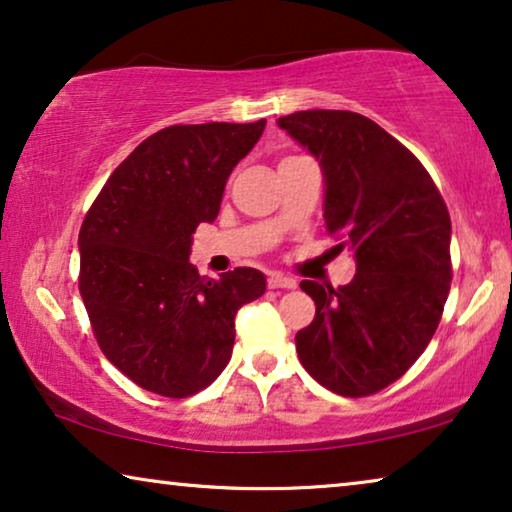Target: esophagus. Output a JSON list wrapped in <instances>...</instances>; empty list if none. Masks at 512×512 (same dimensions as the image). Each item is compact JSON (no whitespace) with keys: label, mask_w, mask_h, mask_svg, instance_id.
<instances>
[{"label":"esophagus","mask_w":512,"mask_h":512,"mask_svg":"<svg viewBox=\"0 0 512 512\" xmlns=\"http://www.w3.org/2000/svg\"><path fill=\"white\" fill-rule=\"evenodd\" d=\"M269 287L271 289H292V287H296V280H292V278H285L282 276V273H271L269 276Z\"/></svg>","instance_id":"esophagus-1"}]
</instances>
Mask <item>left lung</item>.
Listing matches in <instances>:
<instances>
[{
	"label": "left lung",
	"mask_w": 512,
	"mask_h": 512,
	"mask_svg": "<svg viewBox=\"0 0 512 512\" xmlns=\"http://www.w3.org/2000/svg\"><path fill=\"white\" fill-rule=\"evenodd\" d=\"M324 174V223L356 262L349 285L303 280L317 305L296 333L303 368L347 398L377 393L430 345L451 289V216L407 147L347 110L278 119Z\"/></svg>",
	"instance_id": "obj_1"
}]
</instances>
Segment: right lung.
Wrapping results in <instances>:
<instances>
[{
	"mask_svg": "<svg viewBox=\"0 0 512 512\" xmlns=\"http://www.w3.org/2000/svg\"><path fill=\"white\" fill-rule=\"evenodd\" d=\"M264 126L163 128L112 172L82 223L80 294L91 329L144 391L188 398L207 388L230 363L236 312L266 292L257 269L213 280L188 262L197 225L216 220L227 177Z\"/></svg>",
	"mask_w": 512,
	"mask_h": 512,
	"instance_id": "right-lung-1",
	"label": "right lung"
}]
</instances>
